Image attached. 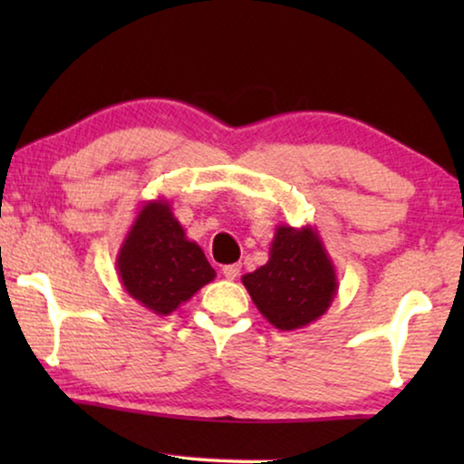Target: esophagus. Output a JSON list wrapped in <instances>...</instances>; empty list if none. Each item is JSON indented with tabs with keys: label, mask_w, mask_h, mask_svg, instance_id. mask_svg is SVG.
<instances>
[{
	"label": "esophagus",
	"mask_w": 464,
	"mask_h": 464,
	"mask_svg": "<svg viewBox=\"0 0 464 464\" xmlns=\"http://www.w3.org/2000/svg\"><path fill=\"white\" fill-rule=\"evenodd\" d=\"M240 275V266L238 264H230V266H224V276L227 281H234V278H238Z\"/></svg>",
	"instance_id": "esophagus-1"
}]
</instances>
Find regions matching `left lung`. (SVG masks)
<instances>
[{"mask_svg": "<svg viewBox=\"0 0 464 464\" xmlns=\"http://www.w3.org/2000/svg\"><path fill=\"white\" fill-rule=\"evenodd\" d=\"M264 319L281 332H294L321 319L338 294V275L313 226H278L270 257L243 276Z\"/></svg>", "mask_w": 464, "mask_h": 464, "instance_id": "obj_1", "label": "left lung"}]
</instances>
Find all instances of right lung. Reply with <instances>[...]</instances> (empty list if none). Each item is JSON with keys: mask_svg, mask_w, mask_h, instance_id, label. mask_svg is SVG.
<instances>
[{"mask_svg": "<svg viewBox=\"0 0 464 464\" xmlns=\"http://www.w3.org/2000/svg\"><path fill=\"white\" fill-rule=\"evenodd\" d=\"M120 283L132 300L169 316L215 278L205 253L170 211L169 200H148L126 232L116 257Z\"/></svg>", "mask_w": 464, "mask_h": 464, "instance_id": "right-lung-1", "label": "right lung"}]
</instances>
